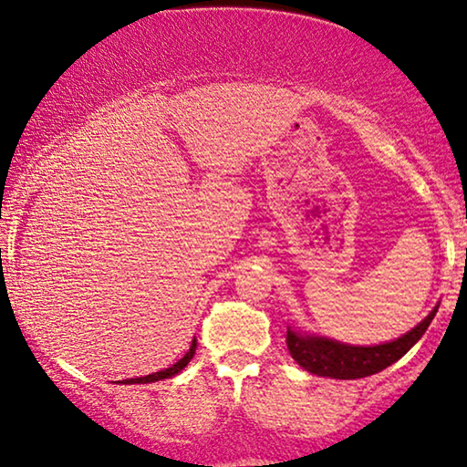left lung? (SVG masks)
I'll list each match as a JSON object with an SVG mask.
<instances>
[{"mask_svg": "<svg viewBox=\"0 0 467 467\" xmlns=\"http://www.w3.org/2000/svg\"><path fill=\"white\" fill-rule=\"evenodd\" d=\"M436 312L438 306L400 339L381 343V346H348V343H339L328 337L296 333L290 327L286 330V346L296 364L312 375L330 377V379H360V377L379 373L389 364L400 360L421 339Z\"/></svg>", "mask_w": 467, "mask_h": 467, "instance_id": "obj_1", "label": "left lung"}]
</instances>
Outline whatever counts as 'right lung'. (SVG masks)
<instances>
[{
  "instance_id": "right-lung-1",
  "label": "right lung",
  "mask_w": 467,
  "mask_h": 467,
  "mask_svg": "<svg viewBox=\"0 0 467 467\" xmlns=\"http://www.w3.org/2000/svg\"><path fill=\"white\" fill-rule=\"evenodd\" d=\"M193 354H195V339L192 341V348H189V351L187 354L181 358L179 362H174L171 368H164V370H158V373H153V375H147V377H137V379H124V381H119V383H128V385H134V383H153V381H161V379H168V377H174V375H179L181 370H183L189 362H192V358H193Z\"/></svg>"
}]
</instances>
